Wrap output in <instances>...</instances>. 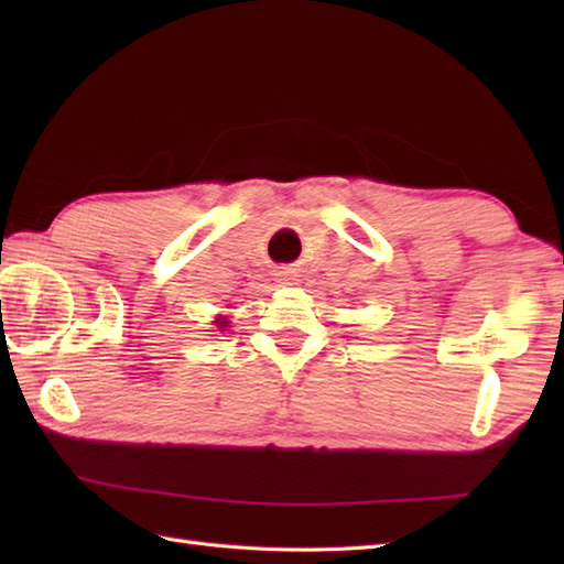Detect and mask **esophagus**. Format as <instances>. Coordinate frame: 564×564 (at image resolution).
<instances>
[{"mask_svg": "<svg viewBox=\"0 0 564 564\" xmlns=\"http://www.w3.org/2000/svg\"><path fill=\"white\" fill-rule=\"evenodd\" d=\"M275 275H279V283L281 285H293L297 281L295 279V271H291V269H283V271H279Z\"/></svg>", "mask_w": 564, "mask_h": 564, "instance_id": "1", "label": "esophagus"}]
</instances>
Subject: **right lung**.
Returning a JSON list of instances; mask_svg holds the SVG:
<instances>
[{"label":"right lung","mask_w":564,"mask_h":564,"mask_svg":"<svg viewBox=\"0 0 564 564\" xmlns=\"http://www.w3.org/2000/svg\"><path fill=\"white\" fill-rule=\"evenodd\" d=\"M215 325H218V327H220V329H225V327H227V325H230V322H227V319H225V317H218V319H215Z\"/></svg>","instance_id":"add662e5"}]
</instances>
